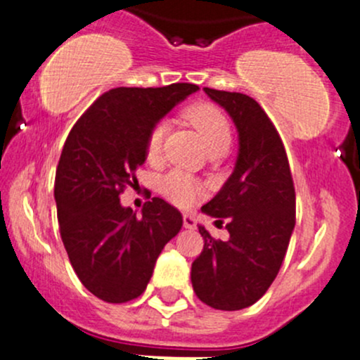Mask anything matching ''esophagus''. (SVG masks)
Instances as JSON below:
<instances>
[{"label":"esophagus","mask_w":360,"mask_h":360,"mask_svg":"<svg viewBox=\"0 0 360 360\" xmlns=\"http://www.w3.org/2000/svg\"><path fill=\"white\" fill-rule=\"evenodd\" d=\"M183 224H184V228H188V230H195V228H197V219H195L191 214H184Z\"/></svg>","instance_id":"esophagus-1"}]
</instances>
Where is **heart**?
Here are the masks:
<instances>
[{
  "label": "heart",
  "mask_w": 360,
  "mask_h": 360,
  "mask_svg": "<svg viewBox=\"0 0 360 360\" xmlns=\"http://www.w3.org/2000/svg\"><path fill=\"white\" fill-rule=\"evenodd\" d=\"M186 118L190 120L191 125L198 130L205 143L207 150L214 148H228L231 143V129L230 122L224 116V112L217 110L212 104H195L186 111ZM167 132V123H155L153 129L150 130L146 139V153L150 158H157L162 153L163 137ZM158 190L167 200L179 207H190L197 202L198 195L202 193V186L190 177L188 174L172 170L165 174L160 179Z\"/></svg>",
  "instance_id": "b5f03b06"
}]
</instances>
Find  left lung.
<instances>
[{
    "label": "left lung",
    "mask_w": 360,
    "mask_h": 360,
    "mask_svg": "<svg viewBox=\"0 0 360 360\" xmlns=\"http://www.w3.org/2000/svg\"><path fill=\"white\" fill-rule=\"evenodd\" d=\"M233 120L238 153L219 193L202 207L226 221L230 238L214 240L198 226L203 250L191 264L198 300L216 310H242L256 303L282 266L296 223V195L281 136L263 108L245 94L203 89Z\"/></svg>",
    "instance_id": "left-lung-1"
}]
</instances>
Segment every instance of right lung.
<instances>
[{"instance_id": "obj_1", "label": "right lung", "mask_w": 360, "mask_h": 360, "mask_svg": "<svg viewBox=\"0 0 360 360\" xmlns=\"http://www.w3.org/2000/svg\"><path fill=\"white\" fill-rule=\"evenodd\" d=\"M197 90L193 83L118 86L69 132L56 172L57 219L72 270L99 300L141 296L162 249L183 226L179 210L162 198L144 203L137 216L120 203V193L136 183L155 123Z\"/></svg>"}]
</instances>
